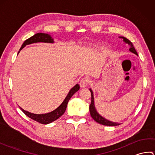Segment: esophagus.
Listing matches in <instances>:
<instances>
[{
    "instance_id": "34e87169",
    "label": "esophagus",
    "mask_w": 155,
    "mask_h": 155,
    "mask_svg": "<svg viewBox=\"0 0 155 155\" xmlns=\"http://www.w3.org/2000/svg\"><path fill=\"white\" fill-rule=\"evenodd\" d=\"M87 81L86 79H84V78H83V79H81L79 82L80 87L81 88H84L87 86Z\"/></svg>"
}]
</instances>
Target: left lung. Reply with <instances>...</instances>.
Wrapping results in <instances>:
<instances>
[{"mask_svg": "<svg viewBox=\"0 0 155 155\" xmlns=\"http://www.w3.org/2000/svg\"><path fill=\"white\" fill-rule=\"evenodd\" d=\"M120 38L123 39V41L127 45L130 46L129 48V51L133 52L134 54H136L138 56L137 52L136 51L135 48L133 47V45L132 42H131L129 40H128L127 38H125L124 37H118ZM89 90L91 93V103L89 106V111H90V114L92 118L97 122V123H99L101 124L104 125V126H118V125H120V123H115V122H113L110 120H107V118H105L103 116L98 113V111L97 110V108L95 107V104H94V94L93 92L92 91L91 88H89Z\"/></svg>", "mask_w": 155, "mask_h": 155, "instance_id": "left-lung-1", "label": "left lung"}]
</instances>
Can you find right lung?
I'll list each match as a JSON object with an SVG mask.
<instances>
[{
	"instance_id": "1",
	"label": "right lung",
	"mask_w": 155,
	"mask_h": 155,
	"mask_svg": "<svg viewBox=\"0 0 155 155\" xmlns=\"http://www.w3.org/2000/svg\"><path fill=\"white\" fill-rule=\"evenodd\" d=\"M37 42H45V43H54V38L51 37V35L47 34V33H42V32H38V33L35 34V35L32 36V37L28 38L27 40H26L23 44L22 45L21 48L18 52V54L23 48H25L26 46L33 44V43H37ZM80 88V86L78 84H75L74 86L72 87L71 89L69 91L67 97L64 98L63 102L60 104V106L58 107L56 109L52 110L50 113H45V114H34L30 113V112L27 111L23 109L21 107V109L22 111L24 113L27 117L31 118V119L34 120L37 122H38L41 124H47L49 123H51L52 122L56 120L59 117H61L62 114L64 113L66 110V108H67V104L70 98L72 97L76 92H77Z\"/></svg>"
}]
</instances>
